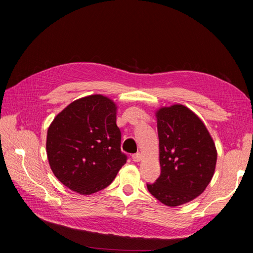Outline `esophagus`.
Segmentation results:
<instances>
[{
    "instance_id": "esophagus-1",
    "label": "esophagus",
    "mask_w": 253,
    "mask_h": 253,
    "mask_svg": "<svg viewBox=\"0 0 253 253\" xmlns=\"http://www.w3.org/2000/svg\"><path fill=\"white\" fill-rule=\"evenodd\" d=\"M131 159L135 161V162H139L142 159V154L140 152H138L136 154H132L131 155Z\"/></svg>"
}]
</instances>
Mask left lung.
<instances>
[{
  "mask_svg": "<svg viewBox=\"0 0 253 253\" xmlns=\"http://www.w3.org/2000/svg\"><path fill=\"white\" fill-rule=\"evenodd\" d=\"M161 172L148 191L170 207L192 201L211 183L216 149L200 118L181 104L156 111Z\"/></svg>",
  "mask_w": 253,
  "mask_h": 253,
  "instance_id": "1",
  "label": "left lung"
}]
</instances>
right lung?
<instances>
[{"label": "right lung", "mask_w": 253, "mask_h": 253, "mask_svg": "<svg viewBox=\"0 0 253 253\" xmlns=\"http://www.w3.org/2000/svg\"><path fill=\"white\" fill-rule=\"evenodd\" d=\"M115 103L102 95L78 99L59 113L47 133V156L57 179L90 195L109 186L126 162L121 150Z\"/></svg>", "instance_id": "obj_1"}]
</instances>
